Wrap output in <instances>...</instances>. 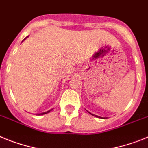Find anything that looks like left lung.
<instances>
[{
	"label": "left lung",
	"instance_id": "left-lung-1",
	"mask_svg": "<svg viewBox=\"0 0 148 148\" xmlns=\"http://www.w3.org/2000/svg\"><path fill=\"white\" fill-rule=\"evenodd\" d=\"M89 114H91V113H89ZM92 115V116H97V117H99V116H96V115H94V114H91Z\"/></svg>",
	"mask_w": 148,
	"mask_h": 148
}]
</instances>
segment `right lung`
<instances>
[{
    "instance_id": "add662e5",
    "label": "right lung",
    "mask_w": 148,
    "mask_h": 148,
    "mask_svg": "<svg viewBox=\"0 0 148 148\" xmlns=\"http://www.w3.org/2000/svg\"><path fill=\"white\" fill-rule=\"evenodd\" d=\"M49 111H50V110H49V111H47V112H44V113H42V114H47V113H49Z\"/></svg>"
}]
</instances>
